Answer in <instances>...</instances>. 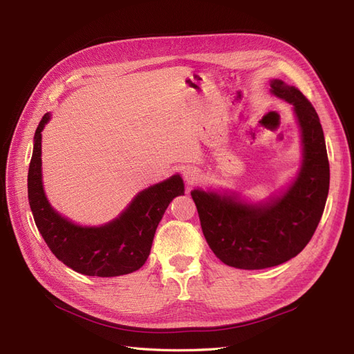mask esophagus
<instances>
[{
  "instance_id": "obj_1",
  "label": "esophagus",
  "mask_w": 354,
  "mask_h": 354,
  "mask_svg": "<svg viewBox=\"0 0 354 354\" xmlns=\"http://www.w3.org/2000/svg\"><path fill=\"white\" fill-rule=\"evenodd\" d=\"M183 177L186 180V183L194 185L199 180L201 173H199V169L196 167H186L185 171H183Z\"/></svg>"
}]
</instances>
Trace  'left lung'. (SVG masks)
<instances>
[{
    "label": "left lung",
    "instance_id": "obj_1",
    "mask_svg": "<svg viewBox=\"0 0 354 354\" xmlns=\"http://www.w3.org/2000/svg\"><path fill=\"white\" fill-rule=\"evenodd\" d=\"M270 93L292 106L299 128L301 160L294 178L263 201L223 189L190 192L212 252L243 270L279 266L301 252L322 217L329 190L325 137L312 103L282 80H270Z\"/></svg>",
    "mask_w": 354,
    "mask_h": 354
}]
</instances>
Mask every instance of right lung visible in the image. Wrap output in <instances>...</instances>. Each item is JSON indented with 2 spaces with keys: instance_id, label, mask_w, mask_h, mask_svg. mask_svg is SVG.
<instances>
[{
  "instance_id": "add662e5",
  "label": "right lung",
  "mask_w": 354,
  "mask_h": 354,
  "mask_svg": "<svg viewBox=\"0 0 354 354\" xmlns=\"http://www.w3.org/2000/svg\"><path fill=\"white\" fill-rule=\"evenodd\" d=\"M50 120L47 112L37 127L28 173V199L41 236L63 264L81 274L113 277L138 270L151 254L156 227L169 202L185 195L183 178L174 174L149 186L118 217L99 226H82L53 208L46 195L41 140Z\"/></svg>"
}]
</instances>
